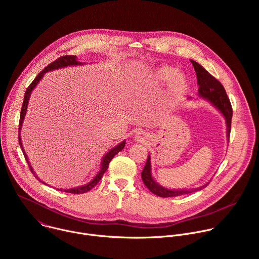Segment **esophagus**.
<instances>
[{"mask_svg":"<svg viewBox=\"0 0 259 259\" xmlns=\"http://www.w3.org/2000/svg\"><path fill=\"white\" fill-rule=\"evenodd\" d=\"M134 140H135L136 142L145 144L147 141H149V134L145 133L144 131H138V132L135 134V136H134Z\"/></svg>","mask_w":259,"mask_h":259,"instance_id":"esophagus-1","label":"esophagus"}]
</instances>
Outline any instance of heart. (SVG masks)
Listing matches in <instances>:
<instances>
[{"label":"heart","mask_w":259,"mask_h":259,"mask_svg":"<svg viewBox=\"0 0 259 259\" xmlns=\"http://www.w3.org/2000/svg\"><path fill=\"white\" fill-rule=\"evenodd\" d=\"M154 81L157 84H166L169 82V90L171 92H177L186 88L187 78L181 72H177V69L172 66L159 67L153 76Z\"/></svg>","instance_id":"heart-1"}]
</instances>
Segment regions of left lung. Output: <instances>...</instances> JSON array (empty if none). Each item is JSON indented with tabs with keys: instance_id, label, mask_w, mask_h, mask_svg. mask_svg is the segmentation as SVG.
<instances>
[{
	"instance_id": "1",
	"label": "left lung",
	"mask_w": 259,
	"mask_h": 259,
	"mask_svg": "<svg viewBox=\"0 0 259 259\" xmlns=\"http://www.w3.org/2000/svg\"><path fill=\"white\" fill-rule=\"evenodd\" d=\"M191 62L194 65L196 75H197V82L199 86L198 95L200 98L206 100L209 102L214 108H216L220 115L223 116L226 120V126H227V138L228 141L230 139V133H231V124H232V117H233V109L230 102V99L228 98L227 92L221 85L213 76L198 62L191 60ZM189 99L192 97L189 96ZM141 178L146 188L149 189L153 194L162 197V198H169V197H176V196H182L191 194L194 192H198L203 190L208 186L209 182H206L203 186L196 188V189H168L165 188L161 184H159L156 179L154 178L152 174V163H151V155H149L146 160V163L144 165V168L141 172Z\"/></svg>"
}]
</instances>
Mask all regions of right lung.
<instances>
[{
    "label": "right lung",
    "mask_w": 259,
    "mask_h": 259,
    "mask_svg": "<svg viewBox=\"0 0 259 259\" xmlns=\"http://www.w3.org/2000/svg\"><path fill=\"white\" fill-rule=\"evenodd\" d=\"M85 64L84 62H80L78 61V58L77 56H73V55H66V56H62V57H59L58 59H56L55 61H53L51 64H49L47 67H45L38 76L35 77V79L32 81V83L28 86V88L26 89L25 91V94H24V99H23V104H22V107H21V113H20V120H19V134H18V140H19V145L21 147L22 150V153L24 155V158L30 168V171L32 172V174L35 176L36 179H39L40 182L46 184V186H48V184L46 182H44L43 180H41L38 175L35 174L34 170L32 169V167L30 166V163L28 161V158H27V155L23 149V145H22V140H21V136H20V131H21V128H22V124H23V121H24V118H25V115H26V110H27V106H28V101H29V98H30V95H31V92L34 90V88L38 86V84L42 81V79L44 78L45 73L48 72V71H52V70H55V69H58V68H64V67H68V66H77V65H83ZM125 143H126V140H123L121 141L120 143H118L117 145H115L114 147H112L108 152L105 153V155L102 157V160H101V163H100V167H99V170L97 171V173L94 175V177L87 183L83 184V186H80V187H76V188H72V189H59V191H62V192H65V193H70V194H84L88 191H90L92 188H94L97 182L101 179V177L103 176L104 172L107 170L108 168V164L109 162L112 161V159L119 153L121 152L124 146H125Z\"/></svg>",
    "instance_id": "right-lung-1"
}]
</instances>
